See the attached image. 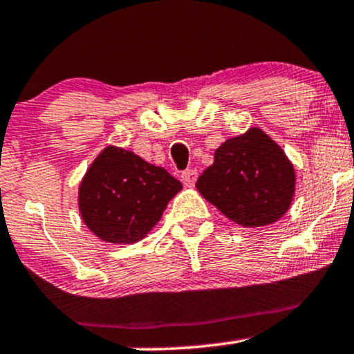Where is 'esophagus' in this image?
Masks as SVG:
<instances>
[{"mask_svg":"<svg viewBox=\"0 0 354 354\" xmlns=\"http://www.w3.org/2000/svg\"><path fill=\"white\" fill-rule=\"evenodd\" d=\"M180 180H182V184L187 185V187H191V185H194V182L197 180V170L189 169V170H185V172H182Z\"/></svg>","mask_w":354,"mask_h":354,"instance_id":"1","label":"esophagus"}]
</instances>
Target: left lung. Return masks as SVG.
Listing matches in <instances>:
<instances>
[{"instance_id": "left-lung-1", "label": "left lung", "mask_w": 354, "mask_h": 354, "mask_svg": "<svg viewBox=\"0 0 354 354\" xmlns=\"http://www.w3.org/2000/svg\"><path fill=\"white\" fill-rule=\"evenodd\" d=\"M294 163L261 128L227 138L197 178L201 196L230 221L260 227L279 221L295 196Z\"/></svg>"}]
</instances>
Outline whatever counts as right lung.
Listing matches in <instances>:
<instances>
[{
  "label": "right lung",
  "mask_w": 354,
  "mask_h": 354,
  "mask_svg": "<svg viewBox=\"0 0 354 354\" xmlns=\"http://www.w3.org/2000/svg\"><path fill=\"white\" fill-rule=\"evenodd\" d=\"M182 184L133 151L108 145L79 184V214L91 233L113 245H133L157 226Z\"/></svg>",
  "instance_id": "add662e5"
}]
</instances>
